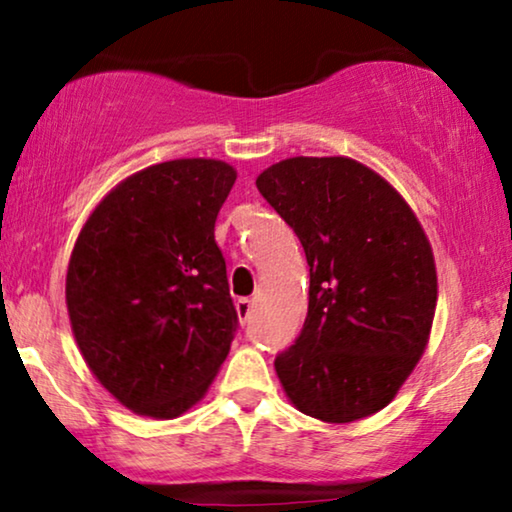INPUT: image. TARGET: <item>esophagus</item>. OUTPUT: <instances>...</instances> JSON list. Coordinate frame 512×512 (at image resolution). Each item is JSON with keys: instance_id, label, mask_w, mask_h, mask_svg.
Masks as SVG:
<instances>
[{"instance_id": "esophagus-1", "label": "esophagus", "mask_w": 512, "mask_h": 512, "mask_svg": "<svg viewBox=\"0 0 512 512\" xmlns=\"http://www.w3.org/2000/svg\"><path fill=\"white\" fill-rule=\"evenodd\" d=\"M251 307H254V303H251L249 298H240L235 303V310H237V317H240L242 324H247L249 317H251Z\"/></svg>"}]
</instances>
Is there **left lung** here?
<instances>
[{"instance_id":"left-lung-1","label":"left lung","mask_w":512,"mask_h":512,"mask_svg":"<svg viewBox=\"0 0 512 512\" xmlns=\"http://www.w3.org/2000/svg\"><path fill=\"white\" fill-rule=\"evenodd\" d=\"M256 186L310 265L303 331L275 359L286 398L328 424L375 415L429 345L438 277L422 223L387 179L347 156L279 160Z\"/></svg>"}]
</instances>
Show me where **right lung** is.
I'll list each match as a JSON object with an SVG mask.
<instances>
[{
    "mask_svg": "<svg viewBox=\"0 0 512 512\" xmlns=\"http://www.w3.org/2000/svg\"><path fill=\"white\" fill-rule=\"evenodd\" d=\"M235 179L214 158L151 165L111 188L76 237L65 284L74 340L135 415H184L230 352L237 312L214 223Z\"/></svg>",
    "mask_w": 512,
    "mask_h": 512,
    "instance_id": "obj_1",
    "label": "right lung"
}]
</instances>
